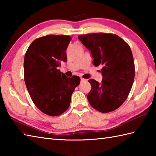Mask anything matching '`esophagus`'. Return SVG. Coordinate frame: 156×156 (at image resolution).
Masks as SVG:
<instances>
[{
	"instance_id": "34e87169",
	"label": "esophagus",
	"mask_w": 156,
	"mask_h": 156,
	"mask_svg": "<svg viewBox=\"0 0 156 156\" xmlns=\"http://www.w3.org/2000/svg\"><path fill=\"white\" fill-rule=\"evenodd\" d=\"M80 80H81V82H87V79H84V78H81Z\"/></svg>"
}]
</instances>
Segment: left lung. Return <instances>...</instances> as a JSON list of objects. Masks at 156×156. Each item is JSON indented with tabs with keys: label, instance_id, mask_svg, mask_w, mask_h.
Segmentation results:
<instances>
[{
	"label": "left lung",
	"instance_id": "8db88e82",
	"mask_svg": "<svg viewBox=\"0 0 156 156\" xmlns=\"http://www.w3.org/2000/svg\"><path fill=\"white\" fill-rule=\"evenodd\" d=\"M78 37L90 50L93 65L102 66L101 83L94 79L88 80L92 87L87 95L89 103L103 113L116 110L127 99L134 81L135 64L130 47L112 34L97 33Z\"/></svg>",
	"mask_w": 156,
	"mask_h": 156
}]
</instances>
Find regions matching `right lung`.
<instances>
[{"label": "right lung", "instance_id": "right-lung-1", "mask_svg": "<svg viewBox=\"0 0 156 156\" xmlns=\"http://www.w3.org/2000/svg\"><path fill=\"white\" fill-rule=\"evenodd\" d=\"M72 37L49 35L35 39L24 59V79L36 107L49 116H59L69 108L71 96L80 84L78 76L67 77L58 69L67 61L66 49Z\"/></svg>", "mask_w": 156, "mask_h": 156}]
</instances>
